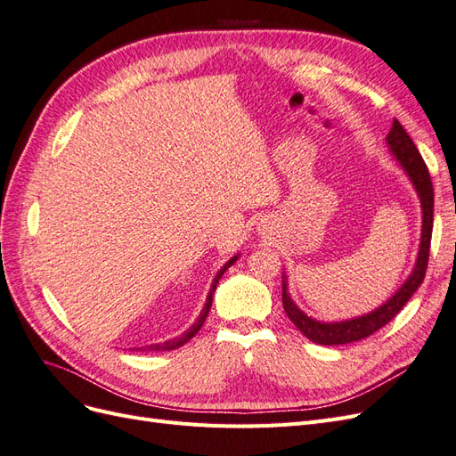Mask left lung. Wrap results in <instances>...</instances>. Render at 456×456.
Segmentation results:
<instances>
[{
	"label": "left lung",
	"instance_id": "8db88e82",
	"mask_svg": "<svg viewBox=\"0 0 456 456\" xmlns=\"http://www.w3.org/2000/svg\"><path fill=\"white\" fill-rule=\"evenodd\" d=\"M388 141V146L392 150V154L397 158L399 165L405 169L409 175L411 183L415 184L417 194L422 203V238H420V251L417 265L412 268L411 275L403 287L384 305L377 310H372L370 314L354 317V320L346 322H335V323H323L308 317L305 312L298 310V306L291 300L287 293V281L283 280V310L287 314L289 320H291L302 335L310 338L315 344H323V346H338V344H348V342H357L362 338H367L369 335L377 333L380 327H384L388 322H392L394 317L399 314L409 298L415 295L417 289L420 287L426 268H428V256H430V241H432V228H434V186H432V178L430 173H428L426 163L422 156L419 154V150L412 142L407 131L403 129L402 123L394 119L392 129L386 136Z\"/></svg>",
	"mask_w": 456,
	"mask_h": 456
}]
</instances>
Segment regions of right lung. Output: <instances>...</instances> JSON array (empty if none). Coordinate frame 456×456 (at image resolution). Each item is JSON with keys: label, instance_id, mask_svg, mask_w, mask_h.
Listing matches in <instances>:
<instances>
[{"label": "right lung", "instance_id": "1", "mask_svg": "<svg viewBox=\"0 0 456 456\" xmlns=\"http://www.w3.org/2000/svg\"><path fill=\"white\" fill-rule=\"evenodd\" d=\"M238 260V256H233V258H230L226 265L220 268V272L215 275V281H213V285H211V291H209V297H207V302H205V306H203V310H201V314H200V317H198V322L191 325L186 333H183L181 337H176V338H171V340H167V342H163V344H151V346H146L148 350H175V348H178V346H183V344H186L191 337H196V333L198 330L201 329V325L205 323V320H207V314H209V310H211V305H213V295H215V289H216V283H218V280L223 278V273L233 265V262Z\"/></svg>", "mask_w": 456, "mask_h": 456}]
</instances>
